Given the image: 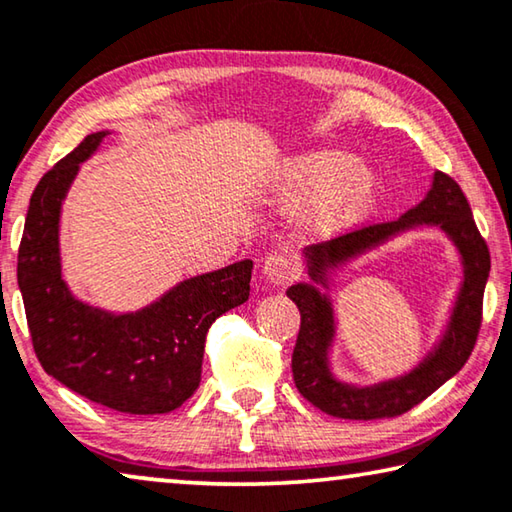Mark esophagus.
<instances>
[{"label": "esophagus", "instance_id": "obj_1", "mask_svg": "<svg viewBox=\"0 0 512 512\" xmlns=\"http://www.w3.org/2000/svg\"><path fill=\"white\" fill-rule=\"evenodd\" d=\"M262 273L266 275V280L271 285H287L296 278V262L287 250H275V253H269L264 257L262 264Z\"/></svg>", "mask_w": 512, "mask_h": 512}]
</instances>
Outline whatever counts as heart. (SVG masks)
Returning <instances> with one entry per match:
<instances>
[{
    "instance_id": "heart-1",
    "label": "heart",
    "mask_w": 512,
    "mask_h": 512,
    "mask_svg": "<svg viewBox=\"0 0 512 512\" xmlns=\"http://www.w3.org/2000/svg\"><path fill=\"white\" fill-rule=\"evenodd\" d=\"M373 166L335 148L296 152L275 168L269 196L275 207L296 212L310 205V223L319 232H337L367 212L378 196Z\"/></svg>"
}]
</instances>
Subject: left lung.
<instances>
[{
	"label": "left lung",
	"mask_w": 512,
	"mask_h": 512,
	"mask_svg": "<svg viewBox=\"0 0 512 512\" xmlns=\"http://www.w3.org/2000/svg\"><path fill=\"white\" fill-rule=\"evenodd\" d=\"M419 224L440 226L459 248L463 262V285L450 323L440 343L418 367L399 379L358 388L342 384L329 369L327 353L334 338V311L329 297L315 289L327 287V273L379 245L396 233ZM310 282H298L287 289L300 312V330L291 355V371L298 392L326 415L339 419H385L399 417L415 408L437 387L456 376L474 351L481 330L483 291L490 275V250L474 223L472 209L456 180L437 170L431 191L401 218L389 223L367 225L326 243L305 248ZM317 284L314 286L313 282Z\"/></svg>",
	"instance_id": "1"
}]
</instances>
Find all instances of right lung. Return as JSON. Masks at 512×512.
I'll return each instance as SVG.
<instances>
[{"label":"right lung","mask_w":512,"mask_h":512,"mask_svg":"<svg viewBox=\"0 0 512 512\" xmlns=\"http://www.w3.org/2000/svg\"><path fill=\"white\" fill-rule=\"evenodd\" d=\"M109 132L88 134L38 182L18 250V285L38 362L72 392L125 415H164L200 385L207 330L246 303L253 262L182 280L148 307L113 314L72 296L59 218L79 164Z\"/></svg>","instance_id":"add662e5"}]
</instances>
